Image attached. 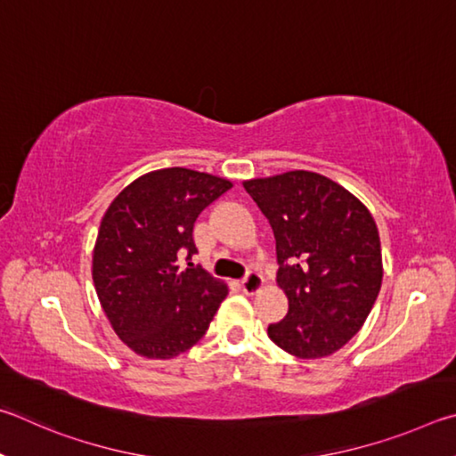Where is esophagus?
I'll return each mask as SVG.
<instances>
[{"label":"esophagus","instance_id":"34e87169","mask_svg":"<svg viewBox=\"0 0 456 456\" xmlns=\"http://www.w3.org/2000/svg\"><path fill=\"white\" fill-rule=\"evenodd\" d=\"M262 286H265V281H262V276L256 274V273H248V276H246L244 281L240 282L242 292L248 294V297H252V294L260 292Z\"/></svg>","mask_w":456,"mask_h":456}]
</instances>
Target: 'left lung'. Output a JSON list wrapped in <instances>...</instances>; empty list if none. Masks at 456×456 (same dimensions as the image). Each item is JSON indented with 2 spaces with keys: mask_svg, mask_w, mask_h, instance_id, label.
Segmentation results:
<instances>
[{
  "mask_svg": "<svg viewBox=\"0 0 456 456\" xmlns=\"http://www.w3.org/2000/svg\"><path fill=\"white\" fill-rule=\"evenodd\" d=\"M242 183L273 226L276 284L289 298V314L268 326L270 340L305 361L334 354L362 329L379 297L377 222L353 191L316 172Z\"/></svg>",
  "mask_w": 456,
  "mask_h": 456,
  "instance_id": "obj_1",
  "label": "left lung"
}]
</instances>
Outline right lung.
<instances>
[{"label": "right lung", "instance_id": "obj_1", "mask_svg": "<svg viewBox=\"0 0 456 456\" xmlns=\"http://www.w3.org/2000/svg\"><path fill=\"white\" fill-rule=\"evenodd\" d=\"M232 188L220 175L162 167L111 200L92 254V276L111 329L135 354L167 361L204 337L228 286L182 265L196 252L198 214Z\"/></svg>", "mask_w": 456, "mask_h": 456}]
</instances>
